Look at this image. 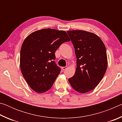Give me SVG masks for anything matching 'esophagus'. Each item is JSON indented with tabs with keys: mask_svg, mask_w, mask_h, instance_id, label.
<instances>
[{
	"mask_svg": "<svg viewBox=\"0 0 122 122\" xmlns=\"http://www.w3.org/2000/svg\"><path fill=\"white\" fill-rule=\"evenodd\" d=\"M67 68V66H66V67H62V69L63 70V71H65L66 69Z\"/></svg>",
	"mask_w": 122,
	"mask_h": 122,
	"instance_id": "34e87169",
	"label": "esophagus"
}]
</instances>
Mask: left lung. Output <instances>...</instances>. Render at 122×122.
I'll return each mask as SVG.
<instances>
[{
  "label": "left lung",
  "instance_id": "obj_1",
  "mask_svg": "<svg viewBox=\"0 0 122 122\" xmlns=\"http://www.w3.org/2000/svg\"><path fill=\"white\" fill-rule=\"evenodd\" d=\"M67 32L77 58L75 73L68 81L74 90L86 93L94 89L106 73L108 65L106 47L92 33L81 30Z\"/></svg>",
  "mask_w": 122,
  "mask_h": 122
}]
</instances>
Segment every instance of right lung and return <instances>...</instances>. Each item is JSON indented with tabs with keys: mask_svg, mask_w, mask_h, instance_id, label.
I'll list each match as a JSON object with an SVG mask.
<instances>
[{
	"mask_svg": "<svg viewBox=\"0 0 122 122\" xmlns=\"http://www.w3.org/2000/svg\"><path fill=\"white\" fill-rule=\"evenodd\" d=\"M71 41L63 30L42 29L25 39L20 50L22 75L30 88L38 93L48 90L60 73L55 53L61 44Z\"/></svg>",
	"mask_w": 122,
	"mask_h": 122,
	"instance_id": "obj_1",
	"label": "right lung"
}]
</instances>
